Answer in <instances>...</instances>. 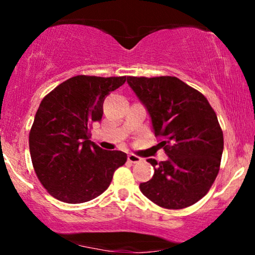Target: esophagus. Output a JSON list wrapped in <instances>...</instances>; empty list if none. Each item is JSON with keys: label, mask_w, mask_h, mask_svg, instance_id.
<instances>
[{"label": "esophagus", "mask_w": 255, "mask_h": 255, "mask_svg": "<svg viewBox=\"0 0 255 255\" xmlns=\"http://www.w3.org/2000/svg\"><path fill=\"white\" fill-rule=\"evenodd\" d=\"M141 160H142L141 158L135 156V154H133V153L128 154V162H129V163H133V164H136V163H140V162H141Z\"/></svg>", "instance_id": "34e87169"}]
</instances>
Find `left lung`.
<instances>
[{
  "label": "left lung",
  "instance_id": "obj_1",
  "mask_svg": "<svg viewBox=\"0 0 255 255\" xmlns=\"http://www.w3.org/2000/svg\"><path fill=\"white\" fill-rule=\"evenodd\" d=\"M127 83L147 110L168 156L159 163L147 159L154 174L140 183V191L164 209L191 206L218 175L224 140L217 115L199 91L175 77H128Z\"/></svg>",
  "mask_w": 255,
  "mask_h": 255
}]
</instances>
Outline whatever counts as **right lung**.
<instances>
[{
  "label": "right lung",
  "mask_w": 255,
  "mask_h": 255,
  "mask_svg": "<svg viewBox=\"0 0 255 255\" xmlns=\"http://www.w3.org/2000/svg\"><path fill=\"white\" fill-rule=\"evenodd\" d=\"M126 77L77 75L63 81L40 103L28 144L37 177L49 194L68 204L101 195L127 154L91 141V126L103 116L104 99Z\"/></svg>",
  "instance_id": "obj_1"
}]
</instances>
